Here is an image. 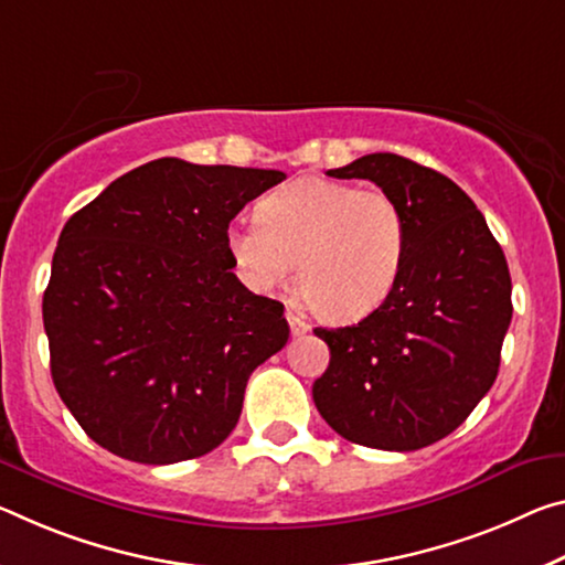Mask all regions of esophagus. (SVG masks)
<instances>
[{"label": "esophagus", "mask_w": 565, "mask_h": 565, "mask_svg": "<svg viewBox=\"0 0 565 565\" xmlns=\"http://www.w3.org/2000/svg\"><path fill=\"white\" fill-rule=\"evenodd\" d=\"M286 321H289V327H291V334L294 337H303L307 334V331L311 329L309 324H307V319H303L297 309H286Z\"/></svg>", "instance_id": "obj_1"}]
</instances>
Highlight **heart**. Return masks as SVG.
Listing matches in <instances>:
<instances>
[{"instance_id": "heart-1", "label": "heart", "mask_w": 565, "mask_h": 565, "mask_svg": "<svg viewBox=\"0 0 565 565\" xmlns=\"http://www.w3.org/2000/svg\"><path fill=\"white\" fill-rule=\"evenodd\" d=\"M228 250L258 294L289 286L327 321H360L390 297L407 254V221L380 188L301 178L228 228Z\"/></svg>"}]
</instances>
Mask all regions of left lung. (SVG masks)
Here are the masks:
<instances>
[{
    "label": "left lung",
    "mask_w": 565,
    "mask_h": 565,
    "mask_svg": "<svg viewBox=\"0 0 565 565\" xmlns=\"http://www.w3.org/2000/svg\"><path fill=\"white\" fill-rule=\"evenodd\" d=\"M331 178H364L399 203L407 254L395 289L360 324L315 329L329 347L311 395L349 443L409 452L458 429L498 377L513 317L505 254L470 195L395 153Z\"/></svg>",
    "instance_id": "1"
}]
</instances>
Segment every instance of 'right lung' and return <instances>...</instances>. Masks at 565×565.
I'll list each match as a JSON object with an SVG mask.
<instances>
[{
	"label": "right lung",
	"mask_w": 565,
	"mask_h": 565,
	"mask_svg": "<svg viewBox=\"0 0 565 565\" xmlns=\"http://www.w3.org/2000/svg\"><path fill=\"white\" fill-rule=\"evenodd\" d=\"M281 170L158 158L120 175L62 228L42 321L57 395L118 458L170 465L236 427L250 372L289 339L256 297L228 223Z\"/></svg>",
	"instance_id": "add662e5"
}]
</instances>
